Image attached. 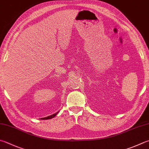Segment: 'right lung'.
<instances>
[{"instance_id": "right-lung-1", "label": "right lung", "mask_w": 149, "mask_h": 149, "mask_svg": "<svg viewBox=\"0 0 149 149\" xmlns=\"http://www.w3.org/2000/svg\"><path fill=\"white\" fill-rule=\"evenodd\" d=\"M58 112H59V111L56 112V113H54V114H52V115H51V116H50L46 117H44V118H41V119H42V120H46V119H52V118H53V117H54L56 116V115H57V113H58Z\"/></svg>"}]
</instances>
